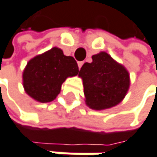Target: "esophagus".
<instances>
[{
  "label": "esophagus",
  "mask_w": 157,
  "mask_h": 157,
  "mask_svg": "<svg viewBox=\"0 0 157 157\" xmlns=\"http://www.w3.org/2000/svg\"><path fill=\"white\" fill-rule=\"evenodd\" d=\"M84 62H78V67H79V69H81V67L83 66Z\"/></svg>",
  "instance_id": "1"
}]
</instances>
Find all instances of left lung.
<instances>
[{
  "instance_id": "left-lung-1",
  "label": "left lung",
  "mask_w": 157,
  "mask_h": 157,
  "mask_svg": "<svg viewBox=\"0 0 157 157\" xmlns=\"http://www.w3.org/2000/svg\"><path fill=\"white\" fill-rule=\"evenodd\" d=\"M79 76L83 80L86 104L94 110L120 104L130 86L127 70L105 52L92 56L91 63H85Z\"/></svg>"
}]
</instances>
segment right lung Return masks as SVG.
<instances>
[{"label": "right lung", "mask_w": 157, "mask_h": 157, "mask_svg": "<svg viewBox=\"0 0 157 157\" xmlns=\"http://www.w3.org/2000/svg\"><path fill=\"white\" fill-rule=\"evenodd\" d=\"M78 65L72 56H66L57 47L30 60L23 71L25 92L39 102H49L60 93L68 77L78 74Z\"/></svg>", "instance_id": "add662e5"}]
</instances>
